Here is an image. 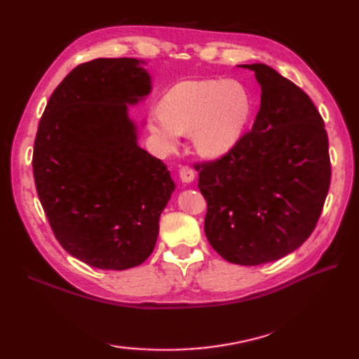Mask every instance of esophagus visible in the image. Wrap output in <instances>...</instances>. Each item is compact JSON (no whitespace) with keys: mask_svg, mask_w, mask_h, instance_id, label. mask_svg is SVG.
Wrapping results in <instances>:
<instances>
[{"mask_svg":"<svg viewBox=\"0 0 359 359\" xmlns=\"http://www.w3.org/2000/svg\"><path fill=\"white\" fill-rule=\"evenodd\" d=\"M179 177H180L182 182H184V184H191L194 177H196V172H194L193 168L182 166L179 170Z\"/></svg>","mask_w":359,"mask_h":359,"instance_id":"34e87169","label":"esophagus"}]
</instances>
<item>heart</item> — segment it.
I'll list each match as a JSON object with an SVG mask.
<instances>
[{"instance_id":"heart-1","label":"heart","mask_w":359,"mask_h":359,"mask_svg":"<svg viewBox=\"0 0 359 359\" xmlns=\"http://www.w3.org/2000/svg\"><path fill=\"white\" fill-rule=\"evenodd\" d=\"M250 95L236 81H182L168 90L162 111H151L149 131L166 151L177 148L180 134L193 133L201 156L217 158L231 151L250 117Z\"/></svg>"}]
</instances>
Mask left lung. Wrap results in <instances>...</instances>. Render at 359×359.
Instances as JSON below:
<instances>
[{
	"label": "left lung",
	"mask_w": 359,
	"mask_h": 359,
	"mask_svg": "<svg viewBox=\"0 0 359 359\" xmlns=\"http://www.w3.org/2000/svg\"><path fill=\"white\" fill-rule=\"evenodd\" d=\"M242 67L261 85L253 128L225 156L194 168L211 247L231 264L259 265L292 253L313 233L332 166L324 120L310 97L270 66Z\"/></svg>",
	"instance_id": "obj_1"
}]
</instances>
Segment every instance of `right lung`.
<instances>
[{"instance_id":"right-lung-1","label":"right lung","mask_w":359,"mask_h":359,"mask_svg":"<svg viewBox=\"0 0 359 359\" xmlns=\"http://www.w3.org/2000/svg\"><path fill=\"white\" fill-rule=\"evenodd\" d=\"M135 58L79 65L53 90L34 143V179L49 225L67 253L102 270H126L156 247L174 191L160 158L137 143L128 117L151 90Z\"/></svg>"}]
</instances>
